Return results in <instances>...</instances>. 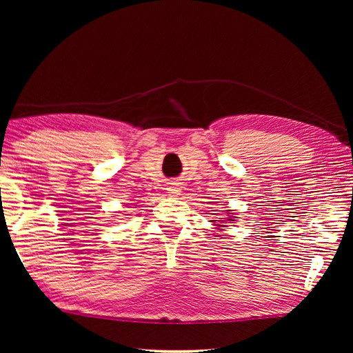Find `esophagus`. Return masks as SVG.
<instances>
[{"label": "esophagus", "instance_id": "obj_1", "mask_svg": "<svg viewBox=\"0 0 353 353\" xmlns=\"http://www.w3.org/2000/svg\"><path fill=\"white\" fill-rule=\"evenodd\" d=\"M170 191H171L172 194H181V190H179V188H176V186H171V188H170Z\"/></svg>", "mask_w": 353, "mask_h": 353}]
</instances>
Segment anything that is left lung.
I'll use <instances>...</instances> for the list:
<instances>
[{
	"label": "left lung",
	"instance_id": "1",
	"mask_svg": "<svg viewBox=\"0 0 353 353\" xmlns=\"http://www.w3.org/2000/svg\"><path fill=\"white\" fill-rule=\"evenodd\" d=\"M228 214H229V216H228V220H229L230 223H234L235 220H234V216H232V215H230V209H229V212H228ZM211 221H212V223H221V220H211ZM215 226H219V228H226V224H215Z\"/></svg>",
	"mask_w": 353,
	"mask_h": 353
}]
</instances>
